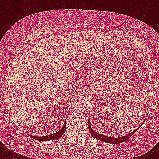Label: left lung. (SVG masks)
<instances>
[{
	"mask_svg": "<svg viewBox=\"0 0 159 159\" xmlns=\"http://www.w3.org/2000/svg\"><path fill=\"white\" fill-rule=\"evenodd\" d=\"M90 119H88V128H89V131L90 133L92 134V135L94 137V138L97 139H99V140L104 141V142H106V143H120L124 141H125L126 139H128L131 137V136L133 135L135 133L136 131L138 130V129L137 128L135 130H134L133 132H131L130 134H126L125 136H122V137H119V138H113V137H108V136H105V135H102V134H100L97 133V132H95L92 128H91V124H90Z\"/></svg>",
	"mask_w": 159,
	"mask_h": 159,
	"instance_id": "obj_1",
	"label": "left lung"
}]
</instances>
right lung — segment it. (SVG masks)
<instances>
[{
  "label": "right lung",
  "mask_w": 159,
  "mask_h": 159,
  "mask_svg": "<svg viewBox=\"0 0 159 159\" xmlns=\"http://www.w3.org/2000/svg\"><path fill=\"white\" fill-rule=\"evenodd\" d=\"M65 129H66V121H65L64 125L62 126V128L58 132H57V133H54L53 134H49V135L42 136V137H36V136H32V137H33V139H35L39 141L53 140V139H56L60 138L61 136L63 135V134H64L65 132Z\"/></svg>",
  "instance_id": "right-lung-1"
}]
</instances>
